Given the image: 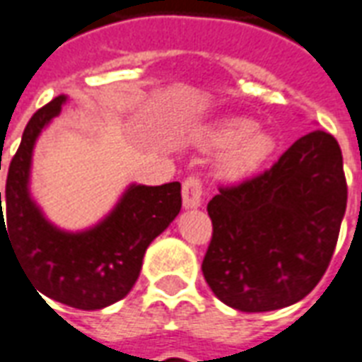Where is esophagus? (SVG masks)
Wrapping results in <instances>:
<instances>
[{"mask_svg":"<svg viewBox=\"0 0 362 362\" xmlns=\"http://www.w3.org/2000/svg\"><path fill=\"white\" fill-rule=\"evenodd\" d=\"M182 201L184 209H199L203 205V184L197 176H189L182 184Z\"/></svg>","mask_w":362,"mask_h":362,"instance_id":"obj_1","label":"esophagus"}]
</instances>
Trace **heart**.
I'll return each instance as SVG.
<instances>
[{"instance_id":"b5f03b06","label":"heart","mask_w":362,"mask_h":362,"mask_svg":"<svg viewBox=\"0 0 362 362\" xmlns=\"http://www.w3.org/2000/svg\"><path fill=\"white\" fill-rule=\"evenodd\" d=\"M203 146L220 151L218 175L226 180H241L269 161L275 151V138L247 117H226L206 131Z\"/></svg>"}]
</instances>
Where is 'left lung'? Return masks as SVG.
Here are the masks:
<instances>
[{"mask_svg": "<svg viewBox=\"0 0 362 362\" xmlns=\"http://www.w3.org/2000/svg\"><path fill=\"white\" fill-rule=\"evenodd\" d=\"M346 205L341 150L325 131L298 138L264 175L222 187L206 205L201 266L214 296L245 313L300 302L327 272Z\"/></svg>", "mask_w": 362, "mask_h": 362, "instance_id": "left-lung-1", "label": "left lung"}]
</instances>
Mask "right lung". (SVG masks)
<instances>
[{
    "instance_id": "add662e5",
    "label": "right lung",
    "mask_w": 362,
    "mask_h": 362,
    "mask_svg": "<svg viewBox=\"0 0 362 362\" xmlns=\"http://www.w3.org/2000/svg\"><path fill=\"white\" fill-rule=\"evenodd\" d=\"M66 100V95L52 98L28 121L7 175V228L0 192V241L5 237L13 243L16 260L37 294L77 310H102L131 292L146 248L178 216L180 182L131 184L98 224L81 231L60 230L32 197L30 173L35 142Z\"/></svg>"
}]
</instances>
